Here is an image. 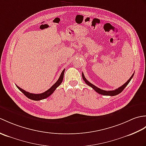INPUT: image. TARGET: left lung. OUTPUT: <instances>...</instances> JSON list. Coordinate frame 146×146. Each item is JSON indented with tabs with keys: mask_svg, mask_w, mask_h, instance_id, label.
<instances>
[{
	"mask_svg": "<svg viewBox=\"0 0 146 146\" xmlns=\"http://www.w3.org/2000/svg\"><path fill=\"white\" fill-rule=\"evenodd\" d=\"M134 73H133V75H132V76L129 79L128 81L127 82L125 83V84H123L122 86H120V87L118 88L117 89H115V90H111V91L104 90H102V89H100V88H99L97 87V86H95L94 85H93L92 83H91L90 82H89L88 81V80L85 78V77L84 75H83V73H82V77H83V80H84L85 82L86 83V84H87L88 86H91V87H92L93 89H94L95 92H97L98 93V94H101V95H103L115 96V95H118V94H120V93L123 90V89H124V88L126 87V86H127V85L129 84V83L130 82V81H131V79L132 78V77H133V76H134Z\"/></svg>",
	"mask_w": 146,
	"mask_h": 146,
	"instance_id": "1",
	"label": "left lung"
}]
</instances>
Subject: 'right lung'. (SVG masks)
Instances as JSON below:
<instances>
[{
	"mask_svg": "<svg viewBox=\"0 0 146 146\" xmlns=\"http://www.w3.org/2000/svg\"><path fill=\"white\" fill-rule=\"evenodd\" d=\"M64 71H65V70L64 69L63 70V71H62L61 75L60 76V78H59V79L58 80V81L56 82L54 84L51 86L50 88L48 89L47 91L43 92V93H42V94H31V93L27 92H26L25 90H24L23 89H22L20 87H19L18 86L16 85V86H17V88L21 92L23 93V94H24V95H26L27 98L31 99V100H36V101L43 100V99H45L46 98H48V97H49V96H50L52 94V93L54 92V90H55L56 89V88L58 87V86L60 85V84L62 83V82H63Z\"/></svg>",
	"mask_w": 146,
	"mask_h": 146,
	"instance_id": "1",
	"label": "right lung"
}]
</instances>
